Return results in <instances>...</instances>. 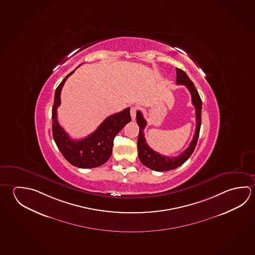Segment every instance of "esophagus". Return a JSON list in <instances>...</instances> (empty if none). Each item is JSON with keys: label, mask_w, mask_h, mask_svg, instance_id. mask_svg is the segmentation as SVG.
<instances>
[{"label": "esophagus", "mask_w": 255, "mask_h": 255, "mask_svg": "<svg viewBox=\"0 0 255 255\" xmlns=\"http://www.w3.org/2000/svg\"><path fill=\"white\" fill-rule=\"evenodd\" d=\"M136 113H137V107H131L130 108V117L133 121L136 117Z\"/></svg>", "instance_id": "obj_1"}]
</instances>
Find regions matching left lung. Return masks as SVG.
<instances>
[{"label": "left lung", "instance_id": "8db88e82", "mask_svg": "<svg viewBox=\"0 0 255 255\" xmlns=\"http://www.w3.org/2000/svg\"><path fill=\"white\" fill-rule=\"evenodd\" d=\"M176 84L185 86L190 91L192 96V103L195 108V115H196L195 133L193 135L192 142L190 143L189 147L182 154H180L177 156H163L158 152L154 151L151 147L147 145L143 133V129L147 126V122L143 118L142 114L140 111H137V115H136L137 124L139 126L138 144H137L138 158L145 166L157 172L169 171L183 165V163L191 156L194 148L196 147L199 134H200L201 126V108H202V102H201L200 95L198 93L192 81L189 79L187 74L183 72V70L178 68H176Z\"/></svg>", "mask_w": 255, "mask_h": 255}]
</instances>
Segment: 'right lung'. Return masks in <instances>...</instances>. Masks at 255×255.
Here are the masks:
<instances>
[{
  "mask_svg": "<svg viewBox=\"0 0 255 255\" xmlns=\"http://www.w3.org/2000/svg\"><path fill=\"white\" fill-rule=\"evenodd\" d=\"M75 71V70H74ZM71 72L57 87L52 111L53 137L65 159L81 168H93L103 165L112 155L114 138L130 122L129 108L108 117L93 133L81 139H72L59 125L57 108L61 104V91Z\"/></svg>",
  "mask_w": 255,
  "mask_h": 255,
  "instance_id": "right-lung-1",
  "label": "right lung"
}]
</instances>
